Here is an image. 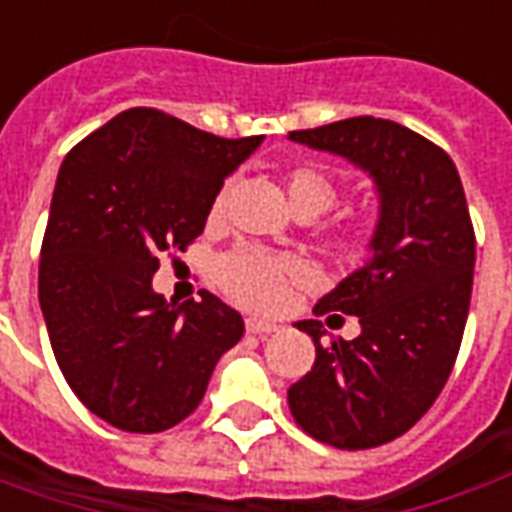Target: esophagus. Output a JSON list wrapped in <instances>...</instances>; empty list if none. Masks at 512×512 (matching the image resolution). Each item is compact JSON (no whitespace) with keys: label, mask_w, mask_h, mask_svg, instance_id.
Returning a JSON list of instances; mask_svg holds the SVG:
<instances>
[{"label":"esophagus","mask_w":512,"mask_h":512,"mask_svg":"<svg viewBox=\"0 0 512 512\" xmlns=\"http://www.w3.org/2000/svg\"><path fill=\"white\" fill-rule=\"evenodd\" d=\"M246 332H249V334H260V337H266V334L279 332V326H277V323L260 321V318H246Z\"/></svg>","instance_id":"1"}]
</instances>
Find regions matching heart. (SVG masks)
Segmentation results:
<instances>
[{
    "instance_id": "1",
    "label": "heart",
    "mask_w": 512,
    "mask_h": 512,
    "mask_svg": "<svg viewBox=\"0 0 512 512\" xmlns=\"http://www.w3.org/2000/svg\"><path fill=\"white\" fill-rule=\"evenodd\" d=\"M285 191L296 213H312L318 216L326 208H332L337 200L334 180L318 167H299L288 172ZM222 211V197L213 202V216ZM343 249L348 255H367V241L362 235L345 238ZM216 277L235 301L255 310H277L288 296V288L301 277L299 260L288 255H271L263 249H238L227 255L216 268Z\"/></svg>"
}]
</instances>
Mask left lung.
I'll list each match as a JSON object with an SVG mask.
<instances>
[{"label":"left lung","mask_w":512,"mask_h":512,"mask_svg":"<svg viewBox=\"0 0 512 512\" xmlns=\"http://www.w3.org/2000/svg\"><path fill=\"white\" fill-rule=\"evenodd\" d=\"M288 139L367 172L378 222L365 266L315 304L356 315L354 340L323 343L321 321H299L315 365L288 389L290 414L312 439L367 450L403 436L439 397L461 348L474 277V230L452 158L381 117H348Z\"/></svg>","instance_id":"1"}]
</instances>
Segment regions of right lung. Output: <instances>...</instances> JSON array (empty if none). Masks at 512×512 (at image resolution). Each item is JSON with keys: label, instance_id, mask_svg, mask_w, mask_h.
I'll use <instances>...</instances> for the list:
<instances>
[{"label": "right lung", "instance_id": "right-lung-1", "mask_svg": "<svg viewBox=\"0 0 512 512\" xmlns=\"http://www.w3.org/2000/svg\"><path fill=\"white\" fill-rule=\"evenodd\" d=\"M263 136L224 139L158 109H128L65 156L51 197L38 299L62 376L128 433H158L200 406L244 318L202 290H153L158 255L205 230L224 178Z\"/></svg>", "mask_w": 512, "mask_h": 512}]
</instances>
